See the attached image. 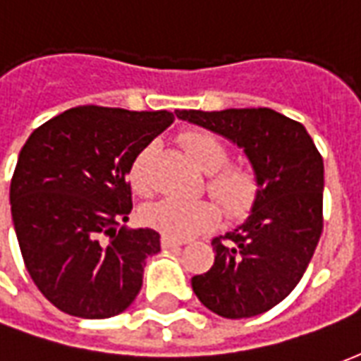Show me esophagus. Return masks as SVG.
Here are the masks:
<instances>
[{"instance_id":"1","label":"esophagus","mask_w":361,"mask_h":361,"mask_svg":"<svg viewBox=\"0 0 361 361\" xmlns=\"http://www.w3.org/2000/svg\"><path fill=\"white\" fill-rule=\"evenodd\" d=\"M160 243H162V247H164V250H173V247H181L185 242H181V240H173V238H170V235H162Z\"/></svg>"}]
</instances>
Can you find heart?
<instances>
[{
  "label": "heart",
  "instance_id": "b5f03b06",
  "mask_svg": "<svg viewBox=\"0 0 361 361\" xmlns=\"http://www.w3.org/2000/svg\"><path fill=\"white\" fill-rule=\"evenodd\" d=\"M180 142L201 170L209 172L207 188L216 197L224 211L240 216L250 211L259 193V180L255 172L245 166H224L230 157L226 142L211 131L191 129L180 137ZM158 152V142L150 141L131 160L127 178L139 195H150L152 183V162ZM142 219L150 228L173 240H188L211 230L219 224V204L209 199H162L149 204L142 211Z\"/></svg>",
  "mask_w": 361,
  "mask_h": 361
}]
</instances>
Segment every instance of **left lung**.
Segmentation results:
<instances>
[{"mask_svg":"<svg viewBox=\"0 0 361 361\" xmlns=\"http://www.w3.org/2000/svg\"><path fill=\"white\" fill-rule=\"evenodd\" d=\"M243 149L259 193L242 226L212 240L214 265L191 279L204 307L226 319L272 310L302 280L323 232L325 170L300 121L271 108L176 110Z\"/></svg>","mask_w":361,"mask_h":361,"instance_id":"8db88e82","label":"left lung"}]
</instances>
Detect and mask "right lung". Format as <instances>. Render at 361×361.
<instances>
[{
    "mask_svg": "<svg viewBox=\"0 0 361 361\" xmlns=\"http://www.w3.org/2000/svg\"><path fill=\"white\" fill-rule=\"evenodd\" d=\"M172 121L166 110L77 106L35 129L20 149L9 189L13 226L30 279L63 313L114 317L139 294L160 234L121 226L133 209L127 170Z\"/></svg>",
    "mask_w": 361,
    "mask_h": 361,
    "instance_id": "1",
    "label": "right lung"
}]
</instances>
